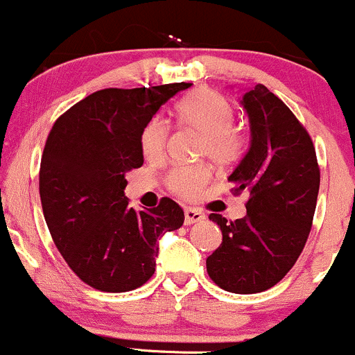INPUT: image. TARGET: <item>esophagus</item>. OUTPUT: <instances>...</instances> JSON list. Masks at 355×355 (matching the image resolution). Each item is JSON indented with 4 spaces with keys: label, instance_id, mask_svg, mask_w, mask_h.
<instances>
[{
    "label": "esophagus",
    "instance_id": "34e87169",
    "mask_svg": "<svg viewBox=\"0 0 355 355\" xmlns=\"http://www.w3.org/2000/svg\"><path fill=\"white\" fill-rule=\"evenodd\" d=\"M205 219L204 212L198 209H192V207H187L185 209V225H192L196 222H202Z\"/></svg>",
    "mask_w": 355,
    "mask_h": 355
}]
</instances>
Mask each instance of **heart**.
<instances>
[{
    "label": "heart",
    "instance_id": "obj_1",
    "mask_svg": "<svg viewBox=\"0 0 355 355\" xmlns=\"http://www.w3.org/2000/svg\"><path fill=\"white\" fill-rule=\"evenodd\" d=\"M177 124L184 130L198 133L197 155L207 157L217 166H231L241 159L246 148L243 131L232 124L234 107L231 101L219 92L200 89L187 96L175 109ZM168 141V128L159 121H150L139 136L143 155L148 159H158L165 153ZM210 178L205 165L178 166L171 170L168 189L177 196L196 198Z\"/></svg>",
    "mask_w": 355,
    "mask_h": 355
}]
</instances>
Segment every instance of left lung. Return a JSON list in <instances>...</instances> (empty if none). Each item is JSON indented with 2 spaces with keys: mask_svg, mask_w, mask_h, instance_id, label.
<instances>
[{
  "mask_svg": "<svg viewBox=\"0 0 355 355\" xmlns=\"http://www.w3.org/2000/svg\"><path fill=\"white\" fill-rule=\"evenodd\" d=\"M251 130L249 150L229 175L232 193H246V216L227 222L207 272L231 293H259L285 278L309 239L317 207L320 168L313 143L290 107L263 84L241 101Z\"/></svg>",
  "mask_w": 355,
  "mask_h": 355,
  "instance_id": "obj_1",
  "label": "left lung"
}]
</instances>
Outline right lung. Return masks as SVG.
Instances as JSON below:
<instances>
[{"label": "right lung", "mask_w": 355, "mask_h": 355, "mask_svg": "<svg viewBox=\"0 0 355 355\" xmlns=\"http://www.w3.org/2000/svg\"><path fill=\"white\" fill-rule=\"evenodd\" d=\"M192 84L103 89L55 121L40 163V200L53 243L89 286L123 293L153 276L158 239L184 224L168 197L136 212L126 173L143 165L139 136L158 109Z\"/></svg>", "instance_id": "obj_1"}]
</instances>
